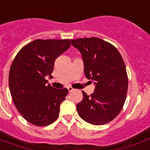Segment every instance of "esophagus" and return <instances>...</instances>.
<instances>
[{
    "label": "esophagus",
    "instance_id": "esophagus-1",
    "mask_svg": "<svg viewBox=\"0 0 150 150\" xmlns=\"http://www.w3.org/2000/svg\"><path fill=\"white\" fill-rule=\"evenodd\" d=\"M68 92H69V93H71V92L74 91V90H75V89H73L72 87H71V86H68Z\"/></svg>",
    "mask_w": 150,
    "mask_h": 150
}]
</instances>
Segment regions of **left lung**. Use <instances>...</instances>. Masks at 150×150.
<instances>
[{
    "mask_svg": "<svg viewBox=\"0 0 150 150\" xmlns=\"http://www.w3.org/2000/svg\"><path fill=\"white\" fill-rule=\"evenodd\" d=\"M79 50L84 72L93 81L94 92L76 106L79 115L88 123L101 125L111 121L121 112L128 91V75L122 57L115 47L97 37L71 40Z\"/></svg>",
    "mask_w": 150,
    "mask_h": 150,
    "instance_id": "1",
    "label": "left lung"
}]
</instances>
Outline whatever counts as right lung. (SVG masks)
Wrapping results in <instances>:
<instances>
[{"label":"right lung","instance_id":"add662e5","mask_svg":"<svg viewBox=\"0 0 150 150\" xmlns=\"http://www.w3.org/2000/svg\"><path fill=\"white\" fill-rule=\"evenodd\" d=\"M70 46L69 40H36L14 59L8 77L10 93L18 112L29 123L47 126L58 117L68 90L54 89L46 79L53 77L54 61Z\"/></svg>","mask_w":150,"mask_h":150}]
</instances>
